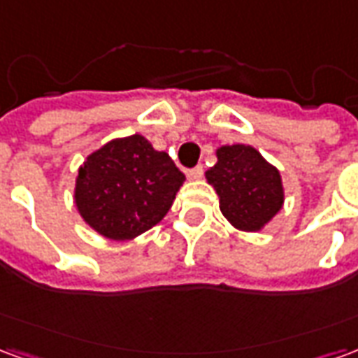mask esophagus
Returning <instances> with one entry per match:
<instances>
[{"label":"esophagus","instance_id":"34e87169","mask_svg":"<svg viewBox=\"0 0 358 358\" xmlns=\"http://www.w3.org/2000/svg\"><path fill=\"white\" fill-rule=\"evenodd\" d=\"M203 166L201 164H197V166H194V169H187L186 171V176L189 180H199L203 176Z\"/></svg>","mask_w":358,"mask_h":358}]
</instances>
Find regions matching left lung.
<instances>
[{"label": "left lung", "mask_w": 358, "mask_h": 358, "mask_svg": "<svg viewBox=\"0 0 358 358\" xmlns=\"http://www.w3.org/2000/svg\"><path fill=\"white\" fill-rule=\"evenodd\" d=\"M217 157L207 180L217 189L222 215L240 230H261L284 203L280 172L249 145H224Z\"/></svg>", "instance_id": "left-lung-1"}]
</instances>
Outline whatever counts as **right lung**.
I'll return each mask as SVG.
<instances>
[{"label": "right lung", "mask_w": 358, "mask_h": 358, "mask_svg": "<svg viewBox=\"0 0 358 358\" xmlns=\"http://www.w3.org/2000/svg\"><path fill=\"white\" fill-rule=\"evenodd\" d=\"M184 180L171 157L134 134L86 159L74 199L82 218L101 236L130 240L163 220Z\"/></svg>", "instance_id": "1"}]
</instances>
